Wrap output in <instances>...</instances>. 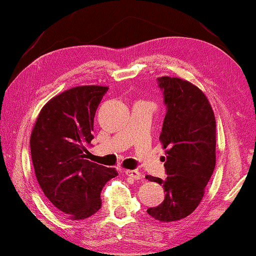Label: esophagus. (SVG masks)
Returning <instances> with one entry per match:
<instances>
[{
  "instance_id": "obj_1",
  "label": "esophagus",
  "mask_w": 256,
  "mask_h": 256,
  "mask_svg": "<svg viewBox=\"0 0 256 256\" xmlns=\"http://www.w3.org/2000/svg\"><path fill=\"white\" fill-rule=\"evenodd\" d=\"M125 174L134 180H142V177H143V174L139 172L138 170H126Z\"/></svg>"
}]
</instances>
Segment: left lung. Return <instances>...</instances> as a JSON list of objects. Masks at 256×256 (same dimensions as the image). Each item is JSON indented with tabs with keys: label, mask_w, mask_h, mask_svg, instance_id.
Here are the masks:
<instances>
[{
	"label": "left lung",
	"mask_w": 256,
	"mask_h": 256,
	"mask_svg": "<svg viewBox=\"0 0 256 256\" xmlns=\"http://www.w3.org/2000/svg\"><path fill=\"white\" fill-rule=\"evenodd\" d=\"M166 114L160 140L166 150V178L146 176L163 186L166 197L148 214L160 222L178 221L197 208L216 164V122L204 93L180 78L157 79Z\"/></svg>",
	"instance_id": "8db88e82"
}]
</instances>
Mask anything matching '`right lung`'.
Segmentation results:
<instances>
[{
  "label": "right lung",
  "instance_id": "right-lung-1",
  "mask_svg": "<svg viewBox=\"0 0 256 256\" xmlns=\"http://www.w3.org/2000/svg\"><path fill=\"white\" fill-rule=\"evenodd\" d=\"M108 90L79 86L54 96L41 110L30 136L32 160L38 186L50 203L72 220L102 206V188L117 170L86 160L96 111Z\"/></svg>",
  "mask_w": 256,
  "mask_h": 256
}]
</instances>
